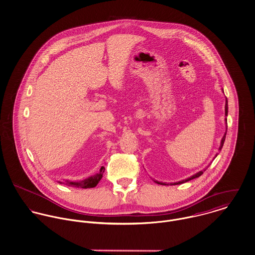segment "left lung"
<instances>
[{
  "label": "left lung",
  "instance_id": "obj_1",
  "mask_svg": "<svg viewBox=\"0 0 255 255\" xmlns=\"http://www.w3.org/2000/svg\"><path fill=\"white\" fill-rule=\"evenodd\" d=\"M227 115H228V102H227V98H226V104H225V116L227 117ZM225 120L227 121V118H226ZM226 133H227V130H226V132H225L224 136H223L222 139H221V144H220L219 150H221V148H222V146H223V143H224V140H225V137H226ZM216 156H217V154H216ZM205 171H206V169H205L204 171H200L199 173H197V174H195L194 176H190V177H188V178H186V179H184V180H181V181H178V182H175V183H171V184L176 185V184H180V183H183V182L189 181V180H191V179H193V178H196V177H199L201 175H203V173H204ZM156 182L158 184H165V185H166V183H163V182H159V181H156Z\"/></svg>",
  "mask_w": 255,
  "mask_h": 255
}]
</instances>
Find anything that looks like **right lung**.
<instances>
[{
  "instance_id": "obj_1",
  "label": "right lung",
  "mask_w": 255,
  "mask_h": 255,
  "mask_svg": "<svg viewBox=\"0 0 255 255\" xmlns=\"http://www.w3.org/2000/svg\"><path fill=\"white\" fill-rule=\"evenodd\" d=\"M104 172H105V168L102 167L100 169V172L98 174H96L94 176H89V177L85 178L82 181H77V182L67 181L66 184H68L70 186H74V187H79V188H92V187H95L98 184L99 181L103 177ZM60 183H62V182H60Z\"/></svg>"
}]
</instances>
